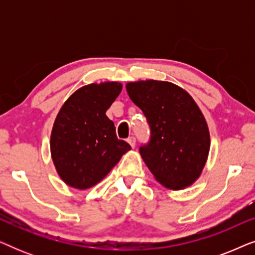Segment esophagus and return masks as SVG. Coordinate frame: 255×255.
Wrapping results in <instances>:
<instances>
[{"instance_id": "34e87169", "label": "esophagus", "mask_w": 255, "mask_h": 255, "mask_svg": "<svg viewBox=\"0 0 255 255\" xmlns=\"http://www.w3.org/2000/svg\"><path fill=\"white\" fill-rule=\"evenodd\" d=\"M128 144H130V146L132 148H134V146H135V138L134 137H130L128 139Z\"/></svg>"}]
</instances>
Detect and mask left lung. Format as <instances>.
I'll return each mask as SVG.
<instances>
[{"label":"left lung","instance_id":"1","mask_svg":"<svg viewBox=\"0 0 255 255\" xmlns=\"http://www.w3.org/2000/svg\"><path fill=\"white\" fill-rule=\"evenodd\" d=\"M127 92L151 128V140L139 151L154 179L172 190L191 186L210 151V132L197 103L168 81L128 82Z\"/></svg>","mask_w":255,"mask_h":255}]
</instances>
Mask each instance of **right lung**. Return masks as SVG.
Masks as SVG:
<instances>
[{"mask_svg":"<svg viewBox=\"0 0 255 255\" xmlns=\"http://www.w3.org/2000/svg\"><path fill=\"white\" fill-rule=\"evenodd\" d=\"M122 88L121 82L90 83L73 93L59 110L51 132V156L69 187H94L131 149L117 138L106 115Z\"/></svg>","mask_w":255,"mask_h":255,"instance_id":"add662e5","label":"right lung"}]
</instances>
